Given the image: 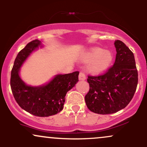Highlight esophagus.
I'll list each match as a JSON object with an SVG mask.
<instances>
[{
  "label": "esophagus",
  "instance_id": "34e87169",
  "mask_svg": "<svg viewBox=\"0 0 147 147\" xmlns=\"http://www.w3.org/2000/svg\"><path fill=\"white\" fill-rule=\"evenodd\" d=\"M79 80H82V81L85 80V79H86V75H85V74L84 73V72H81L80 73H79Z\"/></svg>",
  "mask_w": 147,
  "mask_h": 147
}]
</instances>
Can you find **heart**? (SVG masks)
Instances as JSON below:
<instances>
[{"mask_svg": "<svg viewBox=\"0 0 147 147\" xmlns=\"http://www.w3.org/2000/svg\"><path fill=\"white\" fill-rule=\"evenodd\" d=\"M113 60V54L99 47L89 48L81 55L79 61L87 64V69L91 73L98 74L109 68Z\"/></svg>", "mask_w": 147, "mask_h": 147, "instance_id": "1", "label": "heart"}]
</instances>
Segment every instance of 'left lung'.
I'll list each match as a JSON object with an SVG mask.
<instances>
[{
    "label": "left lung",
    "mask_w": 147,
    "mask_h": 147,
    "mask_svg": "<svg viewBox=\"0 0 147 147\" xmlns=\"http://www.w3.org/2000/svg\"><path fill=\"white\" fill-rule=\"evenodd\" d=\"M116 58L105 74L89 76L90 86L85 96L87 107L97 114H112L124 109L132 99L138 82L134 55L122 41L114 43Z\"/></svg>",
    "instance_id": "left-lung-1"
}]
</instances>
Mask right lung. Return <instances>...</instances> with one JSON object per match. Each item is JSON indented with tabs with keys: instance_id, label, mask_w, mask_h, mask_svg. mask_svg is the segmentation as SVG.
Here are the masks:
<instances>
[{
	"instance_id": "right-lung-1",
	"label": "right lung",
	"mask_w": 147,
	"mask_h": 147,
	"mask_svg": "<svg viewBox=\"0 0 147 147\" xmlns=\"http://www.w3.org/2000/svg\"><path fill=\"white\" fill-rule=\"evenodd\" d=\"M39 48H43L41 42L34 40L18 52L11 72L10 85L15 100L23 110L38 117H49L63 110L65 95L78 82L79 72L58 74L42 85L27 84L21 79L20 70L32 52Z\"/></svg>"
}]
</instances>
